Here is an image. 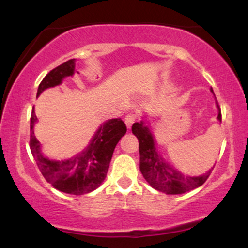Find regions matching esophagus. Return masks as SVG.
<instances>
[{"mask_svg": "<svg viewBox=\"0 0 248 248\" xmlns=\"http://www.w3.org/2000/svg\"><path fill=\"white\" fill-rule=\"evenodd\" d=\"M136 120H138V116H136V114H134V113H129V114H127L126 118H124V124H126L127 128H130Z\"/></svg>", "mask_w": 248, "mask_h": 248, "instance_id": "esophagus-1", "label": "esophagus"}]
</instances>
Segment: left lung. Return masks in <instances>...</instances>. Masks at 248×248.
<instances>
[{
	"label": "left lung",
	"instance_id": "obj_1",
	"mask_svg": "<svg viewBox=\"0 0 248 248\" xmlns=\"http://www.w3.org/2000/svg\"><path fill=\"white\" fill-rule=\"evenodd\" d=\"M211 92L215 95L212 88ZM216 106L218 108L217 120L221 122L220 108L217 101H216ZM132 132L139 140L141 173L154 189L167 195H181V193L191 191L205 183L213 168L199 176L186 175L176 169L169 162L164 160L163 156L158 152L155 136L144 118H142L140 122H135L133 124Z\"/></svg>",
	"mask_w": 248,
	"mask_h": 248
}]
</instances>
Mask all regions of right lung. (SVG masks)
Wrapping results in <instances>:
<instances>
[{"label": "right lung", "mask_w": 248, "mask_h": 248, "mask_svg": "<svg viewBox=\"0 0 248 248\" xmlns=\"http://www.w3.org/2000/svg\"><path fill=\"white\" fill-rule=\"evenodd\" d=\"M76 59H70L59 65L45 76L38 90L37 96L45 90L62 85L67 77L75 75ZM37 116L35 110L30 119V149L37 166L44 178L59 191L70 195H84L98 189L106 178L113 153L127 132L126 124L120 118L102 122L96 129L88 146L80 153L66 158H50L42 152L41 142L36 139L35 124Z\"/></svg>", "instance_id": "obj_1"}]
</instances>
